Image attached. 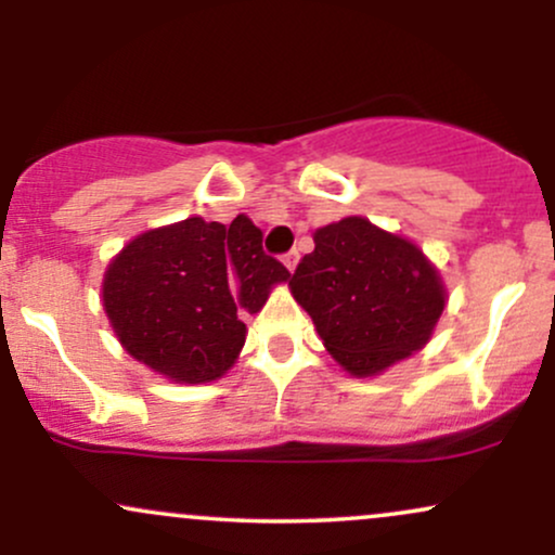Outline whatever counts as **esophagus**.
Here are the masks:
<instances>
[{"label": "esophagus", "mask_w": 555, "mask_h": 555, "mask_svg": "<svg viewBox=\"0 0 555 555\" xmlns=\"http://www.w3.org/2000/svg\"><path fill=\"white\" fill-rule=\"evenodd\" d=\"M282 260H284V266H286V269H289V271H295V266H297V260H299V253H297V250H289V253H284Z\"/></svg>", "instance_id": "obj_1"}]
</instances>
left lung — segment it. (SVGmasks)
I'll return each mask as SVG.
<instances>
[{"instance_id":"1","label":"left lung","mask_w":555,"mask_h":555,"mask_svg":"<svg viewBox=\"0 0 555 555\" xmlns=\"http://www.w3.org/2000/svg\"><path fill=\"white\" fill-rule=\"evenodd\" d=\"M313 240L289 286L344 371L375 375L430 339L446 292L412 242L360 216L318 229Z\"/></svg>"}]
</instances>
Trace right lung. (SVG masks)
Masks as SVG:
<instances>
[{
    "label": "right lung",
    "instance_id": "obj_1",
    "mask_svg": "<svg viewBox=\"0 0 555 555\" xmlns=\"http://www.w3.org/2000/svg\"><path fill=\"white\" fill-rule=\"evenodd\" d=\"M286 279L247 216L229 227L195 216L140 234L112 260L104 308L132 358L180 384H208L237 360L242 315Z\"/></svg>",
    "mask_w": 555,
    "mask_h": 555
}]
</instances>
